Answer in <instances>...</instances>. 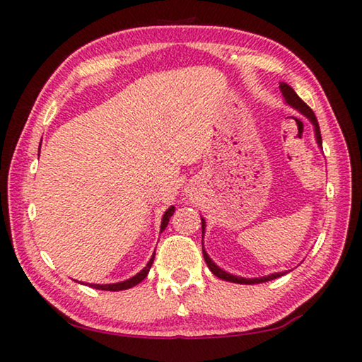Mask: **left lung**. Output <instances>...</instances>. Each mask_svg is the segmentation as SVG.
Masks as SVG:
<instances>
[{
  "label": "left lung",
  "mask_w": 362,
  "mask_h": 362,
  "mask_svg": "<svg viewBox=\"0 0 362 362\" xmlns=\"http://www.w3.org/2000/svg\"><path fill=\"white\" fill-rule=\"evenodd\" d=\"M279 89L281 93H283L284 99H286V103H289L291 107H293L296 110H298L300 113L305 115L306 118H308L311 121V124L315 126V136H316V142L317 145L321 146L322 148V139H321V131H320V124H317V119L316 116L313 113V110H311L306 103L300 99V97L296 94V90H293L289 84L286 83H281L279 84ZM204 228H206V222L204 218L201 217V230H203V238H204ZM203 255H204V260L207 263V267H209L211 272L216 274L217 278L223 279V281H230V283H236V284H260V283H267V281H272V279H276L279 276H283V274H286V272H281V273H273V274H268V276H263V278H240V276H235V274H230L223 272L222 268H218L216 263H214L211 260V257L207 255V252L203 247Z\"/></svg>",
  "instance_id": "1"
}]
</instances>
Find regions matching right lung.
Masks as SVG:
<instances>
[{
	"label": "right lung",
	"instance_id": "1",
	"mask_svg": "<svg viewBox=\"0 0 362 362\" xmlns=\"http://www.w3.org/2000/svg\"><path fill=\"white\" fill-rule=\"evenodd\" d=\"M174 211H175V207H174V206H170L169 209H168L166 212H164L163 220H161V231L168 226V223H169V218L173 217ZM153 260H155V252H153L150 262L146 263V267L142 269V272H139V273L136 274V276H132L131 279L122 281V283H115V284H89V286H90V287H94V289H99V291H112V292L131 289V287L137 286V284L140 283V281H144V279L146 278V274H148L150 268H151V265H153Z\"/></svg>",
	"mask_w": 362,
	"mask_h": 362
}]
</instances>
